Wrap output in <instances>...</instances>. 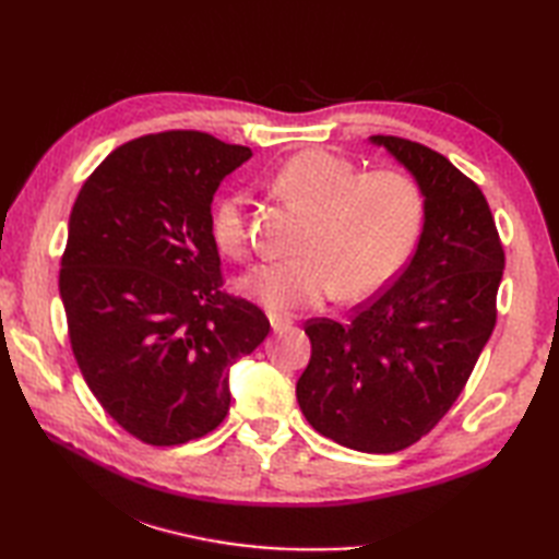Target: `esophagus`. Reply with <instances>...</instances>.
<instances>
[{
  "mask_svg": "<svg viewBox=\"0 0 559 559\" xmlns=\"http://www.w3.org/2000/svg\"><path fill=\"white\" fill-rule=\"evenodd\" d=\"M269 322H271V329L276 331V334H283V331H288L293 326L290 317H283V314H276V312H269Z\"/></svg>",
  "mask_w": 559,
  "mask_h": 559,
  "instance_id": "34e87169",
  "label": "esophagus"
}]
</instances>
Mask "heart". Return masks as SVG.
Masks as SVG:
<instances>
[{"label": "heart", "mask_w": 559, "mask_h": 559, "mask_svg": "<svg viewBox=\"0 0 559 559\" xmlns=\"http://www.w3.org/2000/svg\"><path fill=\"white\" fill-rule=\"evenodd\" d=\"M271 185L310 216L295 242L298 257L266 261L242 278L245 293L271 310H302L336 290L343 300L370 295L396 276L418 245L425 194L408 173H360L346 156L310 148L283 163ZM211 233L221 252L249 254V199L242 192L218 201Z\"/></svg>", "instance_id": "1"}]
</instances>
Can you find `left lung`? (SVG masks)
I'll use <instances>...</instances> for the list:
<instances>
[{
    "mask_svg": "<svg viewBox=\"0 0 559 559\" xmlns=\"http://www.w3.org/2000/svg\"><path fill=\"white\" fill-rule=\"evenodd\" d=\"M425 194L420 242L386 290L346 324L310 319L298 403L319 435L394 454L425 437L466 386L497 322L504 247L480 187L442 153L372 136Z\"/></svg>",
    "mask_w": 559,
    "mask_h": 559,
    "instance_id": "obj_1",
    "label": "left lung"
}]
</instances>
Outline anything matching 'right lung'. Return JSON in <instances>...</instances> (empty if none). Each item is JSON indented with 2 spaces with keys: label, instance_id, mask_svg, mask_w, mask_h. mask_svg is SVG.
<instances>
[{
  "label": "right lung",
  "instance_id": "obj_1",
  "mask_svg": "<svg viewBox=\"0 0 559 559\" xmlns=\"http://www.w3.org/2000/svg\"><path fill=\"white\" fill-rule=\"evenodd\" d=\"M252 156L194 129L127 141L83 182L59 269L69 341L93 396L153 447L199 439L230 408V365L269 319L223 290L211 201Z\"/></svg>",
  "mask_w": 559,
  "mask_h": 559
}]
</instances>
